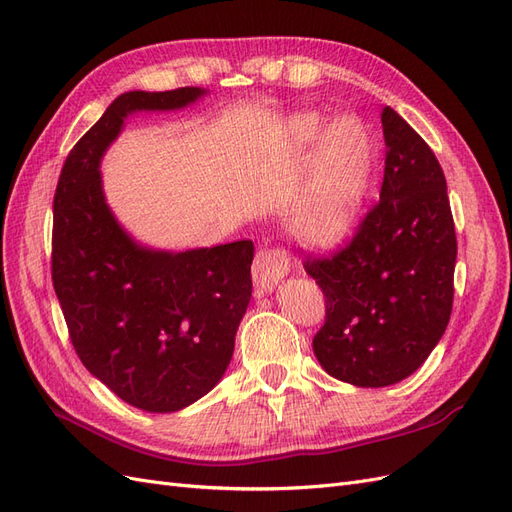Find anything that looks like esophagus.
<instances>
[{
    "instance_id": "obj_1",
    "label": "esophagus",
    "mask_w": 512,
    "mask_h": 512,
    "mask_svg": "<svg viewBox=\"0 0 512 512\" xmlns=\"http://www.w3.org/2000/svg\"><path fill=\"white\" fill-rule=\"evenodd\" d=\"M291 270V257L285 248H261L253 261V279L259 289H274Z\"/></svg>"
}]
</instances>
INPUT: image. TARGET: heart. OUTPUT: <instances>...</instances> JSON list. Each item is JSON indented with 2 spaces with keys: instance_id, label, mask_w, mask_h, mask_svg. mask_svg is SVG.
Wrapping results in <instances>:
<instances>
[{
  "instance_id": "obj_1",
  "label": "heart",
  "mask_w": 512,
  "mask_h": 512,
  "mask_svg": "<svg viewBox=\"0 0 512 512\" xmlns=\"http://www.w3.org/2000/svg\"><path fill=\"white\" fill-rule=\"evenodd\" d=\"M321 128L317 113H304L291 122V135L306 145ZM371 163V143L356 118L334 120L319 137L311 158V180L296 203L291 225L311 244H332L352 225L356 203L364 191Z\"/></svg>"
}]
</instances>
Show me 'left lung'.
Masks as SVG:
<instances>
[{
	"instance_id": "1",
	"label": "left lung",
	"mask_w": 512,
	"mask_h": 512,
	"mask_svg": "<svg viewBox=\"0 0 512 512\" xmlns=\"http://www.w3.org/2000/svg\"><path fill=\"white\" fill-rule=\"evenodd\" d=\"M386 167L379 201L354 236L304 270L324 291L313 352L332 377L382 388L412 375L448 326L457 233L444 171L401 115L382 111Z\"/></svg>"
}]
</instances>
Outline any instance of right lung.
Segmentation results:
<instances>
[{"mask_svg":"<svg viewBox=\"0 0 512 512\" xmlns=\"http://www.w3.org/2000/svg\"><path fill=\"white\" fill-rule=\"evenodd\" d=\"M203 90L126 92L66 156L53 197L51 276L85 369L145 412L195 403L223 377L251 300L255 246L150 251L115 221L98 165L133 111L191 105Z\"/></svg>","mask_w":512,"mask_h":512,"instance_id":"add662e5","label":"right lung"}]
</instances>
